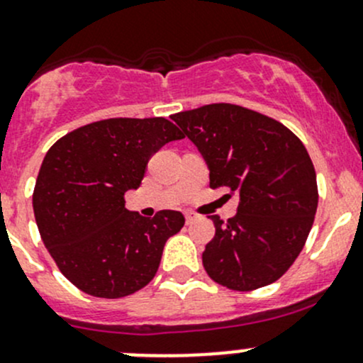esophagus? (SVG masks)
<instances>
[{
	"label": "esophagus",
	"mask_w": 363,
	"mask_h": 363,
	"mask_svg": "<svg viewBox=\"0 0 363 363\" xmlns=\"http://www.w3.org/2000/svg\"><path fill=\"white\" fill-rule=\"evenodd\" d=\"M193 219H195V216H193L191 212H186V223H188V225H191Z\"/></svg>",
	"instance_id": "34e87169"
}]
</instances>
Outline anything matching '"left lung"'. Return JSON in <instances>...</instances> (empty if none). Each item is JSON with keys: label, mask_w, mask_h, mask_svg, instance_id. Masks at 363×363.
<instances>
[{"label": "left lung", "mask_w": 363, "mask_h": 363, "mask_svg": "<svg viewBox=\"0 0 363 363\" xmlns=\"http://www.w3.org/2000/svg\"><path fill=\"white\" fill-rule=\"evenodd\" d=\"M208 164L211 188L239 196L228 221L208 216L216 235L205 246L212 281L252 291L279 279L306 244L318 207L314 164L283 123L233 104L172 116Z\"/></svg>", "instance_id": "8db88e82"}]
</instances>
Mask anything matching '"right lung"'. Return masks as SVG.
<instances>
[{"instance_id":"obj_1","label":"right lung","mask_w":363,"mask_h":363,"mask_svg":"<svg viewBox=\"0 0 363 363\" xmlns=\"http://www.w3.org/2000/svg\"><path fill=\"white\" fill-rule=\"evenodd\" d=\"M184 138L164 117H112L61 137L47 151L33 191L40 237L57 269L80 291L121 298L158 272L164 242L184 226L177 211L142 218L124 207L147 161Z\"/></svg>"}]
</instances>
